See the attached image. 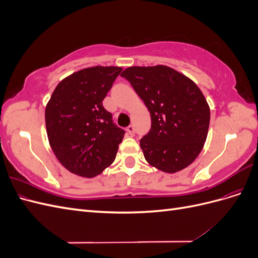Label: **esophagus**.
I'll return each instance as SVG.
<instances>
[{"instance_id": "1", "label": "esophagus", "mask_w": 258, "mask_h": 258, "mask_svg": "<svg viewBox=\"0 0 258 258\" xmlns=\"http://www.w3.org/2000/svg\"><path fill=\"white\" fill-rule=\"evenodd\" d=\"M127 132L130 136H135V127L132 126V124H130V126L127 127Z\"/></svg>"}]
</instances>
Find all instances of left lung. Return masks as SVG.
<instances>
[{
	"instance_id": "left-lung-1",
	"label": "left lung",
	"mask_w": 258,
	"mask_h": 258,
	"mask_svg": "<svg viewBox=\"0 0 258 258\" xmlns=\"http://www.w3.org/2000/svg\"><path fill=\"white\" fill-rule=\"evenodd\" d=\"M120 75L151 113V130L140 140L146 161L167 173L188 167L204 148L210 124L198 86L167 66L130 67Z\"/></svg>"
}]
</instances>
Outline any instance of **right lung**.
Here are the masks:
<instances>
[{
	"label": "right lung",
	"instance_id": "right-lung-1",
	"mask_svg": "<svg viewBox=\"0 0 258 258\" xmlns=\"http://www.w3.org/2000/svg\"><path fill=\"white\" fill-rule=\"evenodd\" d=\"M119 67L83 69L62 80L45 108L48 141L70 172L95 177L115 160L124 130L102 105Z\"/></svg>",
	"mask_w": 258,
	"mask_h": 258
}]
</instances>
